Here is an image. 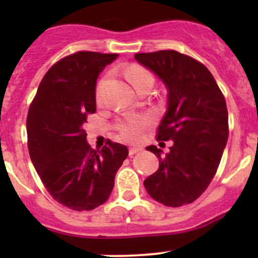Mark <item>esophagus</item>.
<instances>
[{"label": "esophagus", "instance_id": "obj_1", "mask_svg": "<svg viewBox=\"0 0 258 258\" xmlns=\"http://www.w3.org/2000/svg\"><path fill=\"white\" fill-rule=\"evenodd\" d=\"M141 151H142V148H141V147H130V148H128V153H130V156L136 155V153L141 152Z\"/></svg>", "mask_w": 258, "mask_h": 258}]
</instances>
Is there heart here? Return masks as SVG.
I'll list each match as a JSON object with an SVG mask.
<instances>
[{
    "mask_svg": "<svg viewBox=\"0 0 258 258\" xmlns=\"http://www.w3.org/2000/svg\"><path fill=\"white\" fill-rule=\"evenodd\" d=\"M127 79L130 80V82L135 86L137 91L145 85H153L155 82V77H153L152 72L150 70H147L146 67L140 66V64H132L127 69L126 71ZM103 81L100 83L97 88V96H100L101 88H102ZM151 117L142 114V116H131L127 117V118L122 119L117 124V130L119 131V134L122 135V137H124L128 141H139L140 139L144 135L146 127L151 123Z\"/></svg>",
    "mask_w": 258,
    "mask_h": 258,
    "instance_id": "obj_1",
    "label": "heart"
}]
</instances>
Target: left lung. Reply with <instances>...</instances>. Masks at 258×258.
<instances>
[{"instance_id": "left-lung-1", "label": "left lung", "mask_w": 258, "mask_h": 258, "mask_svg": "<svg viewBox=\"0 0 258 258\" xmlns=\"http://www.w3.org/2000/svg\"><path fill=\"white\" fill-rule=\"evenodd\" d=\"M135 58L167 87V112L156 139L172 141L165 156L156 146L146 147L160 158V167L145 179V188L165 206L188 205L206 191L217 172L228 139L226 100L207 67L187 54L162 49L136 53Z\"/></svg>"}]
</instances>
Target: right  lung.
<instances>
[{"mask_svg": "<svg viewBox=\"0 0 258 258\" xmlns=\"http://www.w3.org/2000/svg\"><path fill=\"white\" fill-rule=\"evenodd\" d=\"M117 56L79 51L63 57L43 76L28 108L31 161L48 194L71 210L105 204L128 156L126 146L112 141L93 150L83 130L88 114L96 112L98 75Z\"/></svg>", "mask_w": 258, "mask_h": 258, "instance_id": "right-lung-1", "label": "right lung"}]
</instances>
